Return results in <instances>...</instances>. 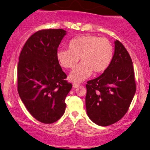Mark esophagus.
Listing matches in <instances>:
<instances>
[{"label": "esophagus", "instance_id": "obj_1", "mask_svg": "<svg viewBox=\"0 0 150 150\" xmlns=\"http://www.w3.org/2000/svg\"><path fill=\"white\" fill-rule=\"evenodd\" d=\"M79 86V85L78 84H75V83H74V84H73V88H77V87H78Z\"/></svg>", "mask_w": 150, "mask_h": 150}]
</instances>
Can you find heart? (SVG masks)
I'll return each instance as SVG.
<instances>
[{"instance_id":"1","label":"heart","mask_w":150,"mask_h":150,"mask_svg":"<svg viewBox=\"0 0 150 150\" xmlns=\"http://www.w3.org/2000/svg\"><path fill=\"white\" fill-rule=\"evenodd\" d=\"M59 64L65 69L75 67L79 58L82 61L69 75V79L82 82L92 75L100 73L109 67L113 56L112 45L108 39L95 35H84L74 38L69 43V50L57 52Z\"/></svg>"}]
</instances>
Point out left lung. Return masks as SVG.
Instances as JSON below:
<instances>
[{
  "label": "left lung",
  "instance_id": "1",
  "mask_svg": "<svg viewBox=\"0 0 150 150\" xmlns=\"http://www.w3.org/2000/svg\"><path fill=\"white\" fill-rule=\"evenodd\" d=\"M112 61L100 76L87 81L86 108L89 118L109 126L125 115L136 93L132 60L125 46L115 41Z\"/></svg>",
  "mask_w": 150,
  "mask_h": 150
}]
</instances>
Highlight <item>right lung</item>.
<instances>
[{"instance_id":"right-lung-1","label":"right lung","mask_w":150,"mask_h":150,"mask_svg":"<svg viewBox=\"0 0 150 150\" xmlns=\"http://www.w3.org/2000/svg\"><path fill=\"white\" fill-rule=\"evenodd\" d=\"M66 35L62 29L39 30L28 39L19 56L18 95L30 114L45 124L63 115L66 97L72 88L56 56Z\"/></svg>"}]
</instances>
